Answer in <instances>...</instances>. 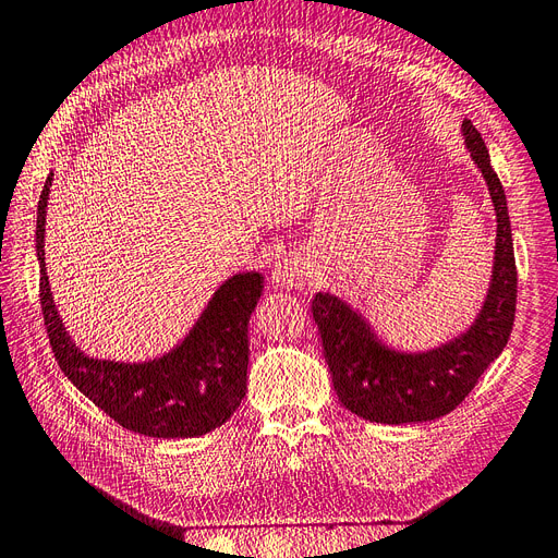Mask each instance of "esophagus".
Wrapping results in <instances>:
<instances>
[{
  "mask_svg": "<svg viewBox=\"0 0 558 558\" xmlns=\"http://www.w3.org/2000/svg\"><path fill=\"white\" fill-rule=\"evenodd\" d=\"M272 279L281 289H300L312 279V265L305 256H286L275 265Z\"/></svg>",
  "mask_w": 558,
  "mask_h": 558,
  "instance_id": "obj_1",
  "label": "esophagus"
}]
</instances>
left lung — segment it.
<instances>
[{
  "label": "left lung",
  "instance_id": "8db88e82",
  "mask_svg": "<svg viewBox=\"0 0 558 558\" xmlns=\"http://www.w3.org/2000/svg\"><path fill=\"white\" fill-rule=\"evenodd\" d=\"M461 130L496 211L492 283L472 326L430 351L408 353L386 347L361 312L337 295L316 293L312 300L337 398L375 424H424L459 408L484 369L500 356L514 326L517 265L508 199L477 128L463 121Z\"/></svg>",
  "mask_w": 558,
  "mask_h": 558
}]
</instances>
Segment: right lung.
<instances>
[{
	"instance_id": "right-lung-1",
	"label": "right lung",
	"mask_w": 558,
	"mask_h": 558,
	"mask_svg": "<svg viewBox=\"0 0 558 558\" xmlns=\"http://www.w3.org/2000/svg\"><path fill=\"white\" fill-rule=\"evenodd\" d=\"M53 172L37 207L39 298L50 349L64 377L116 424L148 437H199L232 416L246 396L248 318L263 295L260 272L218 286L189 335L160 359L118 363L90 359L64 330L46 275V207Z\"/></svg>"
}]
</instances>
